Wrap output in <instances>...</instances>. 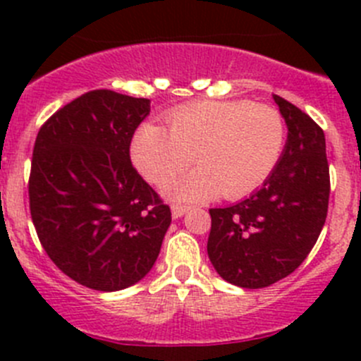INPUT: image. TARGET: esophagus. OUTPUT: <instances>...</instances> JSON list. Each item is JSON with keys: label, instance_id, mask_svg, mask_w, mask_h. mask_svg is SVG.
<instances>
[{"label": "esophagus", "instance_id": "1", "mask_svg": "<svg viewBox=\"0 0 361 361\" xmlns=\"http://www.w3.org/2000/svg\"><path fill=\"white\" fill-rule=\"evenodd\" d=\"M188 209H190V206H185V204H173V206H171L173 218H181Z\"/></svg>", "mask_w": 361, "mask_h": 361}]
</instances>
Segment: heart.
<instances>
[{
    "mask_svg": "<svg viewBox=\"0 0 361 361\" xmlns=\"http://www.w3.org/2000/svg\"><path fill=\"white\" fill-rule=\"evenodd\" d=\"M166 123L167 129L141 123L130 141V159L148 181L162 185L194 155L197 169L167 187L183 201L220 192L227 199L245 197L271 176L285 148L281 113L251 101H195L171 110Z\"/></svg>",
    "mask_w": 361,
    "mask_h": 361,
    "instance_id": "heart-1",
    "label": "heart"
}]
</instances>
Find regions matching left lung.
Instances as JSON below:
<instances>
[{
  "label": "left lung",
  "mask_w": 361,
  "mask_h": 361,
  "mask_svg": "<svg viewBox=\"0 0 361 361\" xmlns=\"http://www.w3.org/2000/svg\"><path fill=\"white\" fill-rule=\"evenodd\" d=\"M288 137L271 176L245 201L213 207L207 255L225 281L265 288L292 274L316 245L330 195L323 129L279 96Z\"/></svg>",
  "instance_id": "obj_1"
}]
</instances>
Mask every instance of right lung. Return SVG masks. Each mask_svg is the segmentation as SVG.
Returning <instances> with one entry per match:
<instances>
[{
    "mask_svg": "<svg viewBox=\"0 0 361 361\" xmlns=\"http://www.w3.org/2000/svg\"><path fill=\"white\" fill-rule=\"evenodd\" d=\"M150 99L90 90L42 126L32 150L29 209L50 260L99 292L150 272L171 209L137 174L129 148Z\"/></svg>",
    "mask_w": 361,
    "mask_h": 361,
    "instance_id": "1",
    "label": "right lung"
}]
</instances>
